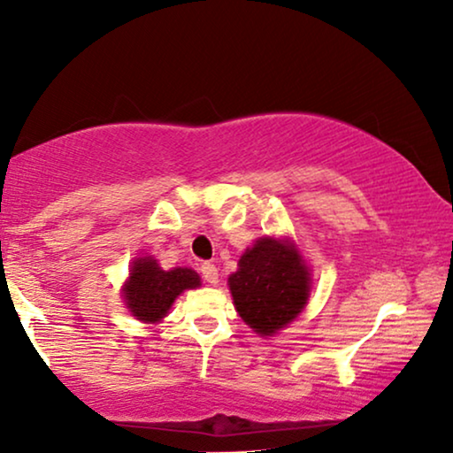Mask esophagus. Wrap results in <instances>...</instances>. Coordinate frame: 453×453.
<instances>
[{"mask_svg": "<svg viewBox=\"0 0 453 453\" xmlns=\"http://www.w3.org/2000/svg\"><path fill=\"white\" fill-rule=\"evenodd\" d=\"M200 272H202L203 280H206L208 284H216V282H219V268H216L214 264H210V262L202 264Z\"/></svg>", "mask_w": 453, "mask_h": 453, "instance_id": "1", "label": "esophagus"}]
</instances>
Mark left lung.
<instances>
[{"mask_svg": "<svg viewBox=\"0 0 453 453\" xmlns=\"http://www.w3.org/2000/svg\"><path fill=\"white\" fill-rule=\"evenodd\" d=\"M311 274L290 241L262 237L228 276L234 309L259 336H274L307 305Z\"/></svg>", "mask_w": 453, "mask_h": 453, "instance_id": "1", "label": "left lung"}]
</instances>
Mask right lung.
<instances>
[{"label":"right lung","instance_id":"obj_1","mask_svg":"<svg viewBox=\"0 0 453 453\" xmlns=\"http://www.w3.org/2000/svg\"><path fill=\"white\" fill-rule=\"evenodd\" d=\"M200 284V276L191 268L163 270L154 257H138L123 287V299L135 319L157 324L183 290L197 288Z\"/></svg>","mask_w":453,"mask_h":453}]
</instances>
